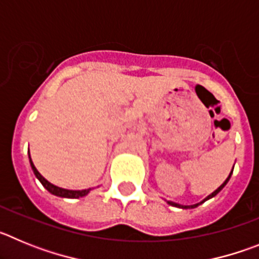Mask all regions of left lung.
Segmentation results:
<instances>
[{"mask_svg": "<svg viewBox=\"0 0 259 259\" xmlns=\"http://www.w3.org/2000/svg\"><path fill=\"white\" fill-rule=\"evenodd\" d=\"M232 172H233V168H232V171H231L230 172V175H228V178L226 180H224V183L223 184L221 185V187H219L218 189H215L214 192H212L211 194H209V196H207L206 198H203L202 201H201V202H198V203H194V205H180V203H176V202H172V201H167V203H168V205H171V206H175V207H179V209H194V207H197L198 205H201V203H203L205 202V201H207V200H210V198H212V197H215V196H217V194L219 193V192L222 191V189L224 188V187H226V185H227V183H228V180L231 179V175H232Z\"/></svg>", "mask_w": 259, "mask_h": 259, "instance_id": "left-lung-1", "label": "left lung"}]
</instances>
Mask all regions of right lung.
I'll list each match as a JSON object with an SVG mask.
<instances>
[{"instance_id": "obj_1", "label": "right lung", "mask_w": 259, "mask_h": 259, "mask_svg": "<svg viewBox=\"0 0 259 259\" xmlns=\"http://www.w3.org/2000/svg\"><path fill=\"white\" fill-rule=\"evenodd\" d=\"M28 158H29V163H31V167H32V171H33L36 178L40 180L41 184L44 185V188L47 189L48 192H50L52 194H54V196H58V197H63V198H79V197H84V196H87L89 192L92 191L91 188L81 189V191H71V189L61 188V187H57V185L52 184V183L48 182L44 176L41 175V174L37 171V168H36L33 162H32L31 155H29V149H28Z\"/></svg>"}]
</instances>
